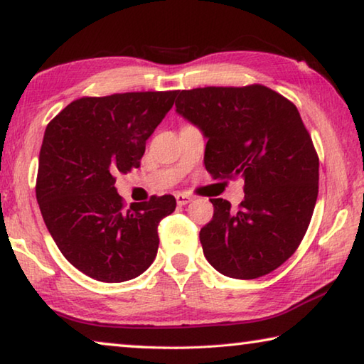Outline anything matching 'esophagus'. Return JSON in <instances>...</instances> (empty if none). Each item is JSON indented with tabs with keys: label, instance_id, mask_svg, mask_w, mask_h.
<instances>
[{
	"label": "esophagus",
	"instance_id": "34e87169",
	"mask_svg": "<svg viewBox=\"0 0 364 364\" xmlns=\"http://www.w3.org/2000/svg\"><path fill=\"white\" fill-rule=\"evenodd\" d=\"M175 197H176V204L178 205H186L188 202L193 200V197H191L189 194H184V193H176Z\"/></svg>",
	"mask_w": 364,
	"mask_h": 364
}]
</instances>
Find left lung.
I'll use <instances>...</instances> for the list:
<instances>
[{
	"label": "left lung",
	"mask_w": 364,
	"mask_h": 364,
	"mask_svg": "<svg viewBox=\"0 0 364 364\" xmlns=\"http://www.w3.org/2000/svg\"><path fill=\"white\" fill-rule=\"evenodd\" d=\"M178 114L207 136L204 164L213 180H244L232 213L210 199L213 218L199 232L221 274L255 279L294 255L318 199L319 159L297 107L268 86H205L178 91Z\"/></svg>",
	"instance_id": "left-lung-1"
}]
</instances>
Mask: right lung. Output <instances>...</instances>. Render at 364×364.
Here are the masks:
<instances>
[{"label": "right lung", "instance_id": "obj_1", "mask_svg": "<svg viewBox=\"0 0 364 364\" xmlns=\"http://www.w3.org/2000/svg\"><path fill=\"white\" fill-rule=\"evenodd\" d=\"M178 91L83 96L48 123L36 200L63 255L102 282L133 279L151 267L160 220L175 212L171 194L125 208L115 175L139 167L146 141Z\"/></svg>", "mask_w": 364, "mask_h": 364}]
</instances>
